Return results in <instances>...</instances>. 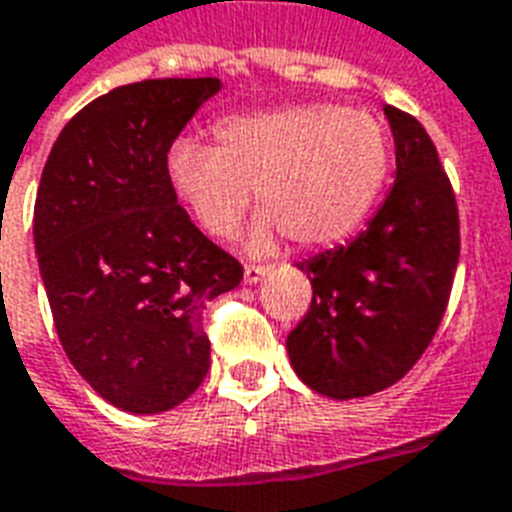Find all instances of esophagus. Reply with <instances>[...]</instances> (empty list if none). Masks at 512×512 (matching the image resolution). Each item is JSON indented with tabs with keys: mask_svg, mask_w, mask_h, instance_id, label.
<instances>
[{
	"mask_svg": "<svg viewBox=\"0 0 512 512\" xmlns=\"http://www.w3.org/2000/svg\"><path fill=\"white\" fill-rule=\"evenodd\" d=\"M267 272H269V267H264V264H245L243 280L248 285H253V283H259L261 277L267 275Z\"/></svg>",
	"mask_w": 512,
	"mask_h": 512,
	"instance_id": "34e87169",
	"label": "esophagus"
}]
</instances>
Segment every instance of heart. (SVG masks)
<instances>
[{"label":"heart","instance_id":"b5f03b06","mask_svg":"<svg viewBox=\"0 0 512 512\" xmlns=\"http://www.w3.org/2000/svg\"><path fill=\"white\" fill-rule=\"evenodd\" d=\"M213 138H181L165 160L173 194L213 237L240 227L253 189L264 208L253 245L277 229L301 248L334 245L368 219L390 176L387 128L363 109L315 101L229 114Z\"/></svg>","mask_w":512,"mask_h":512}]
</instances>
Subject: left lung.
<instances>
[{"label":"left lung","mask_w":512,"mask_h":512,"mask_svg":"<svg viewBox=\"0 0 512 512\" xmlns=\"http://www.w3.org/2000/svg\"><path fill=\"white\" fill-rule=\"evenodd\" d=\"M395 184L347 245L301 261L312 304L285 347L307 387L366 398L411 371L433 342L459 261L457 197L422 122L384 106Z\"/></svg>","instance_id":"left-lung-1"}]
</instances>
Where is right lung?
<instances>
[{"label":"right lung","mask_w":512,"mask_h":512,"mask_svg":"<svg viewBox=\"0 0 512 512\" xmlns=\"http://www.w3.org/2000/svg\"><path fill=\"white\" fill-rule=\"evenodd\" d=\"M221 79H144L74 114L50 149L34 245L71 366L112 406L160 414L211 366L202 310L243 267L178 205L165 160Z\"/></svg>","instance_id":"right-lung-1"}]
</instances>
